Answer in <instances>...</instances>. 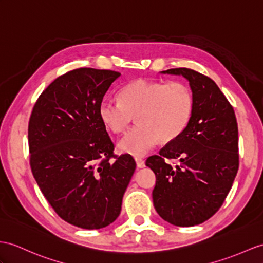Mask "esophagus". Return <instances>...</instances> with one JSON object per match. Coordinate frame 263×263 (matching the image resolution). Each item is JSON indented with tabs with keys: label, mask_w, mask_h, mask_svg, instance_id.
I'll return each instance as SVG.
<instances>
[{
	"label": "esophagus",
	"mask_w": 263,
	"mask_h": 263,
	"mask_svg": "<svg viewBox=\"0 0 263 263\" xmlns=\"http://www.w3.org/2000/svg\"><path fill=\"white\" fill-rule=\"evenodd\" d=\"M136 164H137V167H138V168H143V167H145V162L143 161V159L136 158Z\"/></svg>",
	"instance_id": "1"
}]
</instances>
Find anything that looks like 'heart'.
I'll list each match as a JSON object with an SVG mask.
<instances>
[{
  "mask_svg": "<svg viewBox=\"0 0 263 263\" xmlns=\"http://www.w3.org/2000/svg\"><path fill=\"white\" fill-rule=\"evenodd\" d=\"M194 95L183 81L138 79L120 90V100L100 102L99 116L115 134L123 133L136 116L137 123L120 139L121 152L144 156L161 139H177L186 129L194 112Z\"/></svg>",
  "mask_w": 263,
  "mask_h": 263,
  "instance_id": "heart-1",
  "label": "heart"
}]
</instances>
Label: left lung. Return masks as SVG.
Here are the masks:
<instances>
[{"mask_svg": "<svg viewBox=\"0 0 263 263\" xmlns=\"http://www.w3.org/2000/svg\"><path fill=\"white\" fill-rule=\"evenodd\" d=\"M162 73L186 78L195 105L182 135L147 158L156 175L153 203L163 220L193 227L213 216L232 187L239 168L238 123L233 107L209 77L187 68ZM170 159L181 164L172 166Z\"/></svg>", "mask_w": 263, "mask_h": 263, "instance_id": "left-lung-1", "label": "left lung"}]
</instances>
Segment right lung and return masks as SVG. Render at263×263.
I'll return each instance as SVG.
<instances>
[{"mask_svg": "<svg viewBox=\"0 0 263 263\" xmlns=\"http://www.w3.org/2000/svg\"><path fill=\"white\" fill-rule=\"evenodd\" d=\"M119 76L79 68L58 77L29 120L32 174L54 212L81 229H101L117 219L136 168L129 154L115 155L99 116L100 102Z\"/></svg>", "mask_w": 263, "mask_h": 263, "instance_id": "obj_1", "label": "right lung"}]
</instances>
